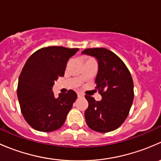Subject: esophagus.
Instances as JSON below:
<instances>
[{"label":"esophagus","instance_id":"1","mask_svg":"<svg viewBox=\"0 0 161 161\" xmlns=\"http://www.w3.org/2000/svg\"><path fill=\"white\" fill-rule=\"evenodd\" d=\"M77 95H78V97H84L83 94H82V92H78Z\"/></svg>","mask_w":161,"mask_h":161}]
</instances>
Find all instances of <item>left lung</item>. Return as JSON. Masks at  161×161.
Wrapping results in <instances>:
<instances>
[{
	"label": "left lung",
	"instance_id": "8db88e82",
	"mask_svg": "<svg viewBox=\"0 0 161 161\" xmlns=\"http://www.w3.org/2000/svg\"><path fill=\"white\" fill-rule=\"evenodd\" d=\"M97 58L98 73L96 88L101 95L100 101L86 95L89 103L85 111L87 125L98 132L118 129L129 115L134 99V85L130 71L114 53L106 48H88L82 52Z\"/></svg>",
	"mask_w": 161,
	"mask_h": 161
}]
</instances>
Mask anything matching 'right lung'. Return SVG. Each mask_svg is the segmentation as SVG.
Here are the masks:
<instances>
[{
  "mask_svg": "<svg viewBox=\"0 0 161 161\" xmlns=\"http://www.w3.org/2000/svg\"><path fill=\"white\" fill-rule=\"evenodd\" d=\"M78 50L47 47L36 50L25 62L19 78L17 95L22 115L32 129L49 132L64 125L77 94L70 90L56 98L52 87L59 76H64L68 61Z\"/></svg>",
  "mask_w": 161,
  "mask_h": 161,
  "instance_id": "1",
  "label": "right lung"
}]
</instances>
